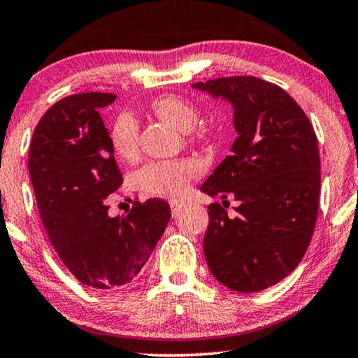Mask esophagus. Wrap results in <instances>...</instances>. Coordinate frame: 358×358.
Masks as SVG:
<instances>
[{
    "label": "esophagus",
    "instance_id": "1",
    "mask_svg": "<svg viewBox=\"0 0 358 358\" xmlns=\"http://www.w3.org/2000/svg\"><path fill=\"white\" fill-rule=\"evenodd\" d=\"M180 210H182V203H178V202H171V213H173V217H178Z\"/></svg>",
    "mask_w": 358,
    "mask_h": 358
}]
</instances>
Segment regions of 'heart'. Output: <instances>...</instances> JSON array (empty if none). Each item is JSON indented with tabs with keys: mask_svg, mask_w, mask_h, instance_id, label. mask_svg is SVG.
I'll use <instances>...</instances> for the list:
<instances>
[{
	"mask_svg": "<svg viewBox=\"0 0 358 358\" xmlns=\"http://www.w3.org/2000/svg\"><path fill=\"white\" fill-rule=\"evenodd\" d=\"M151 110L161 120L168 122L179 130H189V134L202 136V131L192 129L199 120V107L184 96L166 94L151 102ZM110 145L115 156L125 163H131L138 156V124L134 115H117L110 127ZM197 164L194 161H151L140 168L135 174V182L141 192L151 197L180 200L187 194L190 179L197 174Z\"/></svg>",
	"mask_w": 358,
	"mask_h": 358,
	"instance_id": "b5f03b06",
	"label": "heart"
}]
</instances>
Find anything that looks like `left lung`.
I'll list each match as a JSON object with an SVG mask.
<instances>
[{"mask_svg":"<svg viewBox=\"0 0 358 358\" xmlns=\"http://www.w3.org/2000/svg\"><path fill=\"white\" fill-rule=\"evenodd\" d=\"M192 86L231 102L238 131L231 155L200 187L241 202L234 218L220 203L208 205V268L234 292L266 290L295 271L315 231L321 187L316 134L296 101L261 78Z\"/></svg>","mask_w":358,"mask_h":358,"instance_id":"8db88e82","label":"left lung"}]
</instances>
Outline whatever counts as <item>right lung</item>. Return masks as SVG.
<instances>
[{"label":"right lung","mask_w":358,"mask_h":358,"mask_svg":"<svg viewBox=\"0 0 358 358\" xmlns=\"http://www.w3.org/2000/svg\"><path fill=\"white\" fill-rule=\"evenodd\" d=\"M112 92H80L55 102L34 130L29 176L53 249L76 280L122 287L141 271L171 218L168 202L135 200L110 218L106 197L122 184L99 110Z\"/></svg>","instance_id":"obj_1"}]
</instances>
